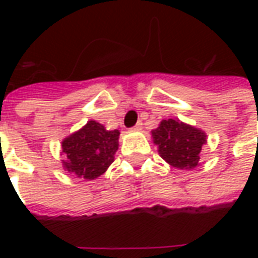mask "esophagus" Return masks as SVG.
I'll return each instance as SVG.
<instances>
[{
  "label": "esophagus",
  "instance_id": "obj_1",
  "mask_svg": "<svg viewBox=\"0 0 258 258\" xmlns=\"http://www.w3.org/2000/svg\"><path fill=\"white\" fill-rule=\"evenodd\" d=\"M134 130H137V131H140V130H142V123H141V121H140V123L135 124Z\"/></svg>",
  "mask_w": 258,
  "mask_h": 258
}]
</instances>
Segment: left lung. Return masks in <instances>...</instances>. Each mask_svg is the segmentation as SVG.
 Listing matches in <instances>:
<instances>
[{"label": "left lung", "mask_w": 258, "mask_h": 258, "mask_svg": "<svg viewBox=\"0 0 258 258\" xmlns=\"http://www.w3.org/2000/svg\"><path fill=\"white\" fill-rule=\"evenodd\" d=\"M152 137L159 155L168 164L181 170H192L199 164L200 151L207 135L189 124L168 118L152 131Z\"/></svg>", "instance_id": "obj_1"}]
</instances>
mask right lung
I'll return each instance as SVG.
<instances>
[{
  "label": "right lung",
  "mask_w": 258,
  "mask_h": 258,
  "mask_svg": "<svg viewBox=\"0 0 258 258\" xmlns=\"http://www.w3.org/2000/svg\"><path fill=\"white\" fill-rule=\"evenodd\" d=\"M118 135V130L109 131L95 120L88 121L83 128L62 141L64 170L79 178H98L114 160Z\"/></svg>",
  "instance_id": "1"
}]
</instances>
